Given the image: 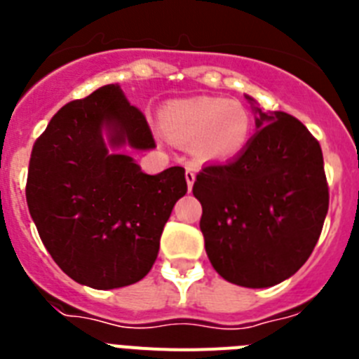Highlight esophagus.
<instances>
[{
  "instance_id": "obj_1",
  "label": "esophagus",
  "mask_w": 359,
  "mask_h": 359,
  "mask_svg": "<svg viewBox=\"0 0 359 359\" xmlns=\"http://www.w3.org/2000/svg\"><path fill=\"white\" fill-rule=\"evenodd\" d=\"M185 177H187V185H189V190H192V185H194V182H196V169L192 167V165H187Z\"/></svg>"
}]
</instances>
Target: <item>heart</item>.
I'll list each match as a JSON object with an SVG mask.
<instances>
[{
	"label": "heart",
	"mask_w": 359,
	"mask_h": 359,
	"mask_svg": "<svg viewBox=\"0 0 359 359\" xmlns=\"http://www.w3.org/2000/svg\"><path fill=\"white\" fill-rule=\"evenodd\" d=\"M161 128L176 142L190 144L201 160L236 158L248 145L252 118L237 100L192 97L170 100L160 113Z\"/></svg>",
	"instance_id": "heart-1"
}]
</instances>
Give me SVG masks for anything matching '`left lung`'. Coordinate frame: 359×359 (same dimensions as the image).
I'll list each match as a JSON object with an SVG mask.
<instances>
[{"instance_id":"1","label":"left lung","mask_w":359,"mask_h":359,"mask_svg":"<svg viewBox=\"0 0 359 359\" xmlns=\"http://www.w3.org/2000/svg\"><path fill=\"white\" fill-rule=\"evenodd\" d=\"M250 102H255L248 97ZM257 113V133L239 156L196 176L199 228L212 266L243 287H269L302 268L329 208L318 140L300 120Z\"/></svg>"}]
</instances>
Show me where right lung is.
<instances>
[{"label":"right lung","mask_w":359,"mask_h":359,"mask_svg":"<svg viewBox=\"0 0 359 359\" xmlns=\"http://www.w3.org/2000/svg\"><path fill=\"white\" fill-rule=\"evenodd\" d=\"M123 145L156 147L144 113L107 84L57 111L28 165L27 203L41 241L69 278L93 290L151 271L165 223L187 194L183 167L151 176L109 152Z\"/></svg>","instance_id":"right-lung-1"}]
</instances>
